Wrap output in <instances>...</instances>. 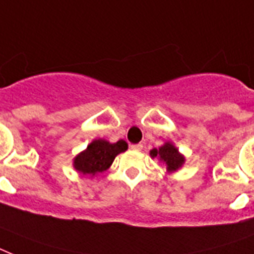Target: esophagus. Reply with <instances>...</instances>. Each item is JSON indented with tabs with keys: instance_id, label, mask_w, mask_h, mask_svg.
I'll return each mask as SVG.
<instances>
[{
	"instance_id": "esophagus-1",
	"label": "esophagus",
	"mask_w": 254,
	"mask_h": 254,
	"mask_svg": "<svg viewBox=\"0 0 254 254\" xmlns=\"http://www.w3.org/2000/svg\"><path fill=\"white\" fill-rule=\"evenodd\" d=\"M130 149L131 150H135V151H141L143 149V145L142 143H135V145H131Z\"/></svg>"
}]
</instances>
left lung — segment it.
Wrapping results in <instances>:
<instances>
[{
    "instance_id": "left-lung-1",
    "label": "left lung",
    "mask_w": 254,
    "mask_h": 254,
    "mask_svg": "<svg viewBox=\"0 0 254 254\" xmlns=\"http://www.w3.org/2000/svg\"><path fill=\"white\" fill-rule=\"evenodd\" d=\"M150 157L151 158L157 157V158H159V161H162L166 165L169 173L177 171L185 163V157L179 153V150L171 142H166L159 149H153L150 151Z\"/></svg>"
}]
</instances>
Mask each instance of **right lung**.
Returning a JSON list of instances; mask_svg holds the SVG:
<instances>
[{"label": "right lung", "mask_w": 254, "mask_h": 254, "mask_svg": "<svg viewBox=\"0 0 254 254\" xmlns=\"http://www.w3.org/2000/svg\"><path fill=\"white\" fill-rule=\"evenodd\" d=\"M127 149V143L120 139L116 143H111L105 139H93L84 151L73 158V167L84 175L95 177L111 167L116 155Z\"/></svg>", "instance_id": "right-lung-1"}]
</instances>
